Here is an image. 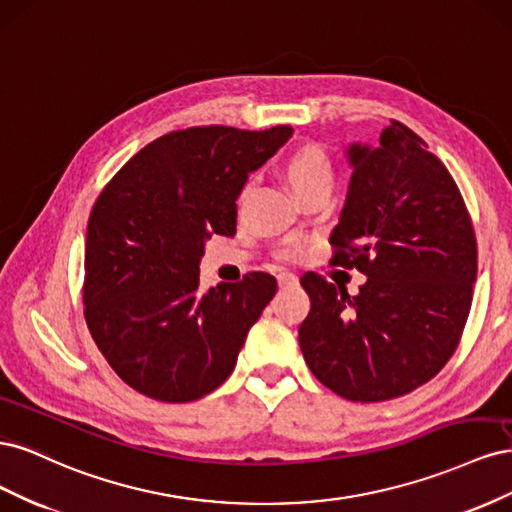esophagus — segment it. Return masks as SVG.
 I'll return each instance as SVG.
<instances>
[{
  "instance_id": "esophagus-1",
  "label": "esophagus",
  "mask_w": 512,
  "mask_h": 512,
  "mask_svg": "<svg viewBox=\"0 0 512 512\" xmlns=\"http://www.w3.org/2000/svg\"><path fill=\"white\" fill-rule=\"evenodd\" d=\"M277 284H280V288H290V286H297L299 280H297V275L282 271L280 275H277Z\"/></svg>"
}]
</instances>
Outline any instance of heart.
Here are the masks:
<instances>
[{"label":"heart","instance_id":"heart-1","mask_svg":"<svg viewBox=\"0 0 512 512\" xmlns=\"http://www.w3.org/2000/svg\"><path fill=\"white\" fill-rule=\"evenodd\" d=\"M333 162L320 145H303L288 153L284 177L299 198L333 188Z\"/></svg>","mask_w":512,"mask_h":512}]
</instances>
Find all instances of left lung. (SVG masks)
I'll return each mask as SVG.
<instances>
[{
  "label": "left lung",
  "instance_id": "obj_1",
  "mask_svg": "<svg viewBox=\"0 0 512 512\" xmlns=\"http://www.w3.org/2000/svg\"><path fill=\"white\" fill-rule=\"evenodd\" d=\"M404 123L378 145L352 143L333 262L367 282L350 297L305 273L299 344L312 374L350 401H386L431 380L451 359L470 314L476 239L446 166Z\"/></svg>",
  "mask_w": 512,
  "mask_h": 512
}]
</instances>
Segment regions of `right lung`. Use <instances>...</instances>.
Listing matches in <instances>:
<instances>
[{
  "label": "right lung",
  "instance_id": "1",
  "mask_svg": "<svg viewBox=\"0 0 512 512\" xmlns=\"http://www.w3.org/2000/svg\"><path fill=\"white\" fill-rule=\"evenodd\" d=\"M292 134L188 128L156 138L98 196L85 239V320L115 374L166 404L209 395L232 374L277 282L250 273L200 290L211 235H235L237 198Z\"/></svg>",
  "mask_w": 512,
  "mask_h": 512
}]
</instances>
